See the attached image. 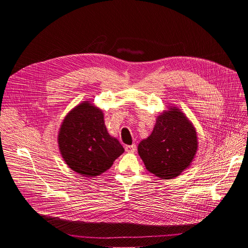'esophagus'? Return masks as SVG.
I'll return each instance as SVG.
<instances>
[{
  "label": "esophagus",
  "mask_w": 248,
  "mask_h": 248,
  "mask_svg": "<svg viewBox=\"0 0 248 248\" xmlns=\"http://www.w3.org/2000/svg\"><path fill=\"white\" fill-rule=\"evenodd\" d=\"M137 150V146L136 144H132V145H127L125 146V151L126 152H129V153H132Z\"/></svg>",
  "instance_id": "34e87169"
}]
</instances>
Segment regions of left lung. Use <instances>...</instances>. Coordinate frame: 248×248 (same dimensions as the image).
I'll list each match as a JSON object with an SVG mask.
<instances>
[{
	"label": "left lung",
	"instance_id": "obj_1",
	"mask_svg": "<svg viewBox=\"0 0 248 248\" xmlns=\"http://www.w3.org/2000/svg\"><path fill=\"white\" fill-rule=\"evenodd\" d=\"M197 150L193 125L181 110L171 107L157 117L152 133L138 147L146 169L163 180L174 179L188 168Z\"/></svg>",
	"mask_w": 248,
	"mask_h": 248
}]
</instances>
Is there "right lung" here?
I'll return each mask as SVG.
<instances>
[{"label":"right lung","mask_w":248,"mask_h":248,"mask_svg":"<svg viewBox=\"0 0 248 248\" xmlns=\"http://www.w3.org/2000/svg\"><path fill=\"white\" fill-rule=\"evenodd\" d=\"M58 142L67 166L85 177L101 175L124 152L119 140L108 134L102 110L88 101L65 117Z\"/></svg>","instance_id":"add662e5"}]
</instances>
